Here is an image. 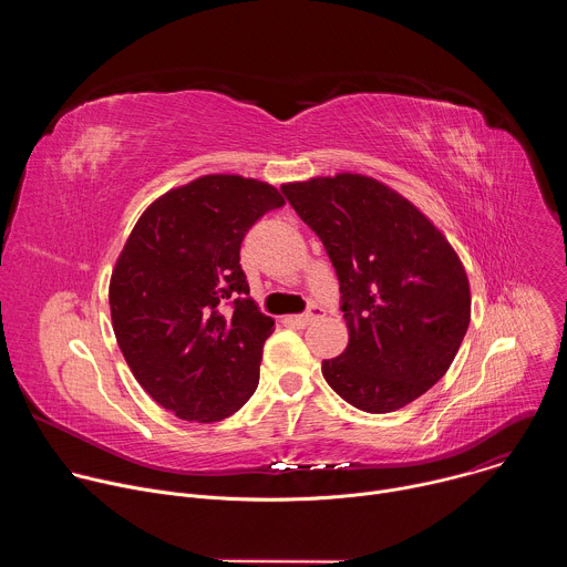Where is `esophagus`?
<instances>
[{
	"label": "esophagus",
	"mask_w": 567,
	"mask_h": 567,
	"mask_svg": "<svg viewBox=\"0 0 567 567\" xmlns=\"http://www.w3.org/2000/svg\"><path fill=\"white\" fill-rule=\"evenodd\" d=\"M320 316H322V309H320V307H316V305H311V307H309V311L298 313V316H287V318H285V322H289V326L307 328V326H311L313 320H318Z\"/></svg>",
	"instance_id": "34e87169"
}]
</instances>
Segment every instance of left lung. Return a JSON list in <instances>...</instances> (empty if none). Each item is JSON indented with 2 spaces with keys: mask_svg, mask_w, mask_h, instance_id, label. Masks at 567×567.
Instances as JSON below:
<instances>
[{
  "mask_svg": "<svg viewBox=\"0 0 567 567\" xmlns=\"http://www.w3.org/2000/svg\"><path fill=\"white\" fill-rule=\"evenodd\" d=\"M341 285L348 348L322 377L354 409L392 413L451 368L471 320L468 278L444 233L403 195L357 173L280 186Z\"/></svg>",
  "mask_w": 567,
  "mask_h": 567,
  "instance_id": "1",
  "label": "left lung"
}]
</instances>
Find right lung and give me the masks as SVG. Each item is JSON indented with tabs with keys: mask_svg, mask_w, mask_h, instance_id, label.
<instances>
[{
	"mask_svg": "<svg viewBox=\"0 0 567 567\" xmlns=\"http://www.w3.org/2000/svg\"><path fill=\"white\" fill-rule=\"evenodd\" d=\"M285 197L267 182L204 175L154 199L110 280L118 348L141 388L186 422H219L251 399L274 318L239 267L247 230Z\"/></svg>",
	"mask_w": 567,
	"mask_h": 567,
	"instance_id": "1",
	"label": "right lung"
}]
</instances>
